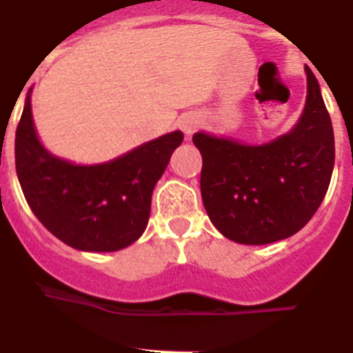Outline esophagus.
I'll list each match as a JSON object with an SVG mask.
<instances>
[{"instance_id":"34e87169","label":"esophagus","mask_w":353,"mask_h":353,"mask_svg":"<svg viewBox=\"0 0 353 353\" xmlns=\"http://www.w3.org/2000/svg\"><path fill=\"white\" fill-rule=\"evenodd\" d=\"M177 125H179V129H181L186 136H190L192 132L201 125V120L197 114H185V117L179 118V123H177Z\"/></svg>"}]
</instances>
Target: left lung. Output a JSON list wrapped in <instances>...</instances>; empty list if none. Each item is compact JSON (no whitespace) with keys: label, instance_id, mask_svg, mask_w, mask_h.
Segmentation results:
<instances>
[{"label":"left lung","instance_id":"1","mask_svg":"<svg viewBox=\"0 0 353 353\" xmlns=\"http://www.w3.org/2000/svg\"><path fill=\"white\" fill-rule=\"evenodd\" d=\"M307 73V100L300 120L265 143L195 132L203 156L201 195L213 226L233 242L263 245L298 233L330 185L334 170L332 121L318 79Z\"/></svg>","mask_w":353,"mask_h":353}]
</instances>
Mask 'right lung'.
<instances>
[{
  "instance_id": "add662e5",
  "label": "right lung",
  "mask_w": 353,
  "mask_h": 353,
  "mask_svg": "<svg viewBox=\"0 0 353 353\" xmlns=\"http://www.w3.org/2000/svg\"><path fill=\"white\" fill-rule=\"evenodd\" d=\"M183 143L172 131L118 158L77 165L50 152L32 117V88L16 131V172L25 199L43 226L73 250L111 253L141 236L152 190Z\"/></svg>"
}]
</instances>
